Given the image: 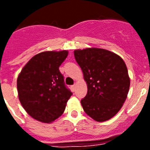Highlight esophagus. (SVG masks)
I'll return each mask as SVG.
<instances>
[{
	"label": "esophagus",
	"instance_id": "esophagus-1",
	"mask_svg": "<svg viewBox=\"0 0 150 150\" xmlns=\"http://www.w3.org/2000/svg\"><path fill=\"white\" fill-rule=\"evenodd\" d=\"M71 88H72L73 91H75V89H76V84L73 85V86H71Z\"/></svg>",
	"mask_w": 150,
	"mask_h": 150
}]
</instances>
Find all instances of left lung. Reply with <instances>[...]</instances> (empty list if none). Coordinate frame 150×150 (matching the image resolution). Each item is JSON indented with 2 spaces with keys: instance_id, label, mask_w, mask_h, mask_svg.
Listing matches in <instances>:
<instances>
[{
  "instance_id": "obj_1",
  "label": "left lung",
  "mask_w": 150,
  "mask_h": 150,
  "mask_svg": "<svg viewBox=\"0 0 150 150\" xmlns=\"http://www.w3.org/2000/svg\"><path fill=\"white\" fill-rule=\"evenodd\" d=\"M74 56L88 86L81 100L83 110L97 122L110 120L121 109L128 93L130 79L125 63L104 49L75 50Z\"/></svg>"
}]
</instances>
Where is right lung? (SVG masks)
Segmentation results:
<instances>
[{
  "label": "right lung",
  "instance_id": "1",
  "mask_svg": "<svg viewBox=\"0 0 150 150\" xmlns=\"http://www.w3.org/2000/svg\"><path fill=\"white\" fill-rule=\"evenodd\" d=\"M68 55L66 50L47 51L34 55L17 79L21 104L31 117L50 123L65 110L72 92L64 84L59 67Z\"/></svg>",
  "mask_w": 150,
  "mask_h": 150
}]
</instances>
